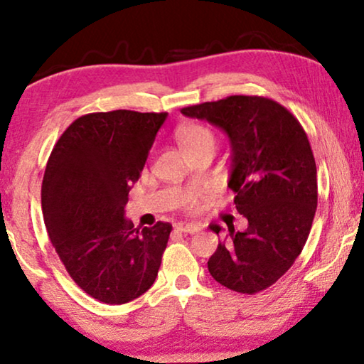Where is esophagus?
Instances as JSON below:
<instances>
[{"label": "esophagus", "instance_id": "34e87169", "mask_svg": "<svg viewBox=\"0 0 364 364\" xmlns=\"http://www.w3.org/2000/svg\"><path fill=\"white\" fill-rule=\"evenodd\" d=\"M176 230L182 233H196L200 230V227L196 225V223H177Z\"/></svg>", "mask_w": 364, "mask_h": 364}]
</instances>
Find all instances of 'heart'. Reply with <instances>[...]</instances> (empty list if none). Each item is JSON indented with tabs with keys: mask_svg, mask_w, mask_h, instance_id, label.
Returning <instances> with one entry per match:
<instances>
[{
	"mask_svg": "<svg viewBox=\"0 0 364 364\" xmlns=\"http://www.w3.org/2000/svg\"><path fill=\"white\" fill-rule=\"evenodd\" d=\"M177 141H178V146L186 149L200 142H207V141L213 142V136L207 127L200 126V124H186V126H182L177 131Z\"/></svg>",
	"mask_w": 364,
	"mask_h": 364,
	"instance_id": "obj_1",
	"label": "heart"
}]
</instances>
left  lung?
I'll use <instances>...</instances> for the list:
<instances>
[{"label":"left lung","mask_w":364,"mask_h":364,"mask_svg":"<svg viewBox=\"0 0 364 364\" xmlns=\"http://www.w3.org/2000/svg\"><path fill=\"white\" fill-rule=\"evenodd\" d=\"M205 119L230 139L233 202L248 220L228 228L208 258L213 280L238 293H258L290 270L300 255L318 203L316 164L306 132L293 114L268 97L230 96L181 109ZM217 235L222 227L208 225Z\"/></svg>","instance_id":"8db88e82"}]
</instances>
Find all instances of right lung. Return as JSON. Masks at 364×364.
<instances>
[{"label":"right lung","instance_id":"obj_1","mask_svg":"<svg viewBox=\"0 0 364 364\" xmlns=\"http://www.w3.org/2000/svg\"><path fill=\"white\" fill-rule=\"evenodd\" d=\"M167 112L111 111L76 119L54 146L41 187L49 238L77 287L122 305L156 282L172 225L124 217Z\"/></svg>","mask_w":364,"mask_h":364}]
</instances>
